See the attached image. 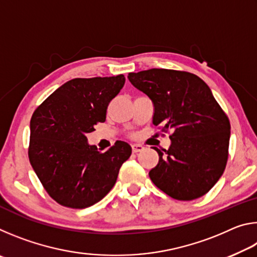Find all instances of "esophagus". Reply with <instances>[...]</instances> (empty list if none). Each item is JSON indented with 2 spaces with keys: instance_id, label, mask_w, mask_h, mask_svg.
Listing matches in <instances>:
<instances>
[{
  "instance_id": "obj_1",
  "label": "esophagus",
  "mask_w": 257,
  "mask_h": 257,
  "mask_svg": "<svg viewBox=\"0 0 257 257\" xmlns=\"http://www.w3.org/2000/svg\"><path fill=\"white\" fill-rule=\"evenodd\" d=\"M132 147H133L134 153H138V152H142L143 150H144V146H142L139 144H134V145H132Z\"/></svg>"
}]
</instances>
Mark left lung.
I'll use <instances>...</instances> for the list:
<instances>
[{
	"mask_svg": "<svg viewBox=\"0 0 257 257\" xmlns=\"http://www.w3.org/2000/svg\"><path fill=\"white\" fill-rule=\"evenodd\" d=\"M128 79L153 103V124L172 130L168 150L153 147L159 163L151 180L179 201L205 195L224 171L230 139L229 119L210 87L196 75L168 69L130 72Z\"/></svg>",
	"mask_w": 257,
	"mask_h": 257,
	"instance_id": "obj_1",
	"label": "left lung"
}]
</instances>
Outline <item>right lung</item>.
Returning a JSON list of instances; mask_svg holds the SVG:
<instances>
[{"instance_id":"obj_1","label":"right lung","mask_w":257,"mask_h":257,"mask_svg":"<svg viewBox=\"0 0 257 257\" xmlns=\"http://www.w3.org/2000/svg\"><path fill=\"white\" fill-rule=\"evenodd\" d=\"M123 75L75 78L60 86L30 120L29 161L42 185L59 204L86 208L106 196L132 155L116 141L101 153L87 135L104 122L108 104L124 85Z\"/></svg>"}]
</instances>
